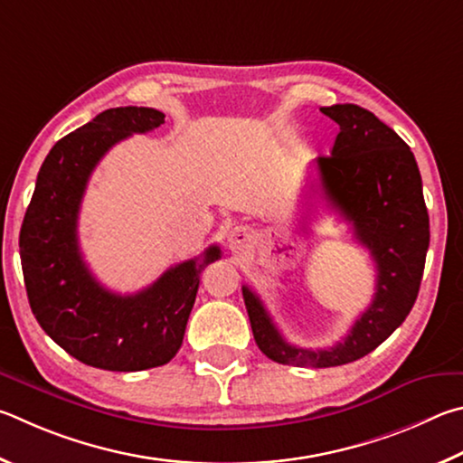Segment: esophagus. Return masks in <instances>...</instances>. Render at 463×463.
<instances>
[{
    "label": "esophagus",
    "instance_id": "esophagus-1",
    "mask_svg": "<svg viewBox=\"0 0 463 463\" xmlns=\"http://www.w3.org/2000/svg\"><path fill=\"white\" fill-rule=\"evenodd\" d=\"M252 240H254L252 230H248L244 225H238L230 232L227 244H230L232 252H241V250H246L250 244H252Z\"/></svg>",
    "mask_w": 463,
    "mask_h": 463
}]
</instances>
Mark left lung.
<instances>
[{
	"mask_svg": "<svg viewBox=\"0 0 463 463\" xmlns=\"http://www.w3.org/2000/svg\"><path fill=\"white\" fill-rule=\"evenodd\" d=\"M339 126L331 156L315 162L317 183L305 205L326 201L376 262V293L344 337L327 350L290 345L252 288L241 287L260 352L279 364L331 368L364 358L407 319L417 301L429 248V213L417 160L402 137L354 103L321 108Z\"/></svg>",
	"mask_w": 463,
	"mask_h": 463,
	"instance_id": "1",
	"label": "left lung"
}]
</instances>
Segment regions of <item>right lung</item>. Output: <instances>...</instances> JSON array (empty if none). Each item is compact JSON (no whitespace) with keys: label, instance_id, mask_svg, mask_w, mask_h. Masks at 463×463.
<instances>
[{"label":"right lung","instance_id":"1","mask_svg":"<svg viewBox=\"0 0 463 463\" xmlns=\"http://www.w3.org/2000/svg\"><path fill=\"white\" fill-rule=\"evenodd\" d=\"M165 124L152 108L105 109L48 152L20 230L24 282L40 327L87 366L137 372L168 364L183 344L201 272L219 246L168 269L134 295L105 288L79 248L77 219L89 176L111 146Z\"/></svg>","mask_w":463,"mask_h":463}]
</instances>
